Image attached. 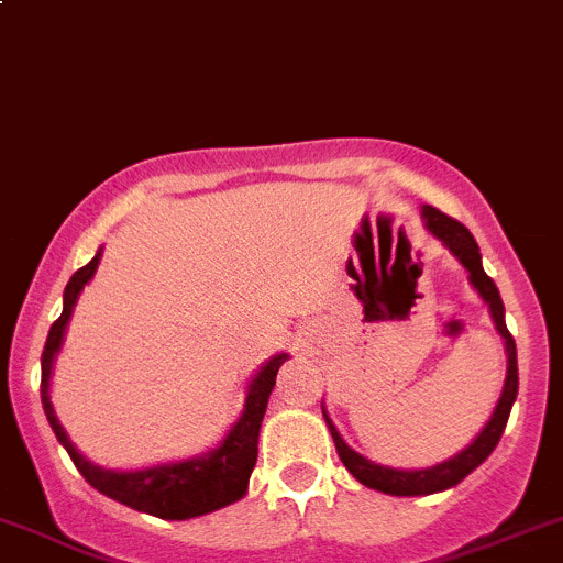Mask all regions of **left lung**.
<instances>
[{
	"label": "left lung",
	"instance_id": "8db88e82",
	"mask_svg": "<svg viewBox=\"0 0 563 563\" xmlns=\"http://www.w3.org/2000/svg\"><path fill=\"white\" fill-rule=\"evenodd\" d=\"M422 218H424V229L435 236L452 255L465 266L468 272L471 286L476 288V294L482 297V302L487 305L490 310L493 323H496L498 334L504 340V349H507V378H504V389L501 397H498L496 408H493L490 419L485 422V428L474 435L465 450H460L457 455L446 457L444 463H435L430 468H391V465H382L373 463L365 455H360L356 450H351L349 444L343 441L340 430L334 428V422L329 419L327 408L321 402L323 419H327V428L332 433L334 446H338V455L343 460L345 468L354 474L356 482H362L365 487L378 493H387V496H430V493H441L450 490V487L460 485L465 476L471 474L474 468H479L490 452L496 450L498 439H501L504 428H507L509 411H512V402L518 397V349H515V338L509 334L507 321H504V302L501 294H498L496 283L485 275L482 269V255H479V245L471 236V231L465 229L463 223L457 220L446 218L444 212H439L435 207H422Z\"/></svg>",
	"mask_w": 563,
	"mask_h": 563
}]
</instances>
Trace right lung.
<instances>
[{"mask_svg": "<svg viewBox=\"0 0 563 563\" xmlns=\"http://www.w3.org/2000/svg\"><path fill=\"white\" fill-rule=\"evenodd\" d=\"M100 255H103V247L95 253V258L87 266H81L70 277V283L65 288V297H62V316L51 323L48 340H45L43 349L40 397H43V411L48 417V424L54 428L56 439H59V444L65 446L67 455L76 463V468L81 471V476L95 490L113 498V501L124 504V507L139 509V512L155 515V518L163 520H190L240 501L247 493L250 474H253V465L258 460L261 422H264L266 402H269L272 389H275L277 371L288 360L286 351L269 356L255 371V376L247 382L245 406H242V413L236 417V422L231 424V430L223 435V441L214 450L201 452V455L172 460V463H157L150 465V468L113 471L84 457L70 441L67 430L62 428L59 417L54 411V402H51L54 360L62 351V343H65V332L67 323H70L73 308H76L84 286L98 272Z\"/></svg>", "mask_w": 563, "mask_h": 563, "instance_id": "obj_1", "label": "right lung"}]
</instances>
